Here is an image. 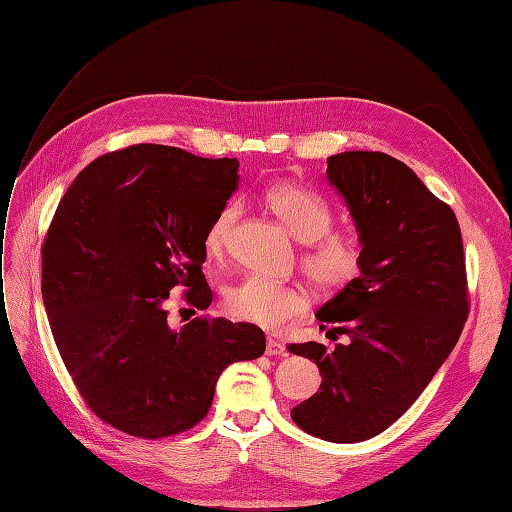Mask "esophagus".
Segmentation results:
<instances>
[{
  "instance_id": "34e87169",
  "label": "esophagus",
  "mask_w": 512,
  "mask_h": 512,
  "mask_svg": "<svg viewBox=\"0 0 512 512\" xmlns=\"http://www.w3.org/2000/svg\"><path fill=\"white\" fill-rule=\"evenodd\" d=\"M269 356H286L288 354V350H286V346L282 344V342H277V339H273V337H269L267 339V350H265Z\"/></svg>"
}]
</instances>
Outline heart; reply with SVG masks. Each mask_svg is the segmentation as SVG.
I'll return each mask as SVG.
<instances>
[{
    "instance_id": "b5f03b06",
    "label": "heart",
    "mask_w": 512,
    "mask_h": 512,
    "mask_svg": "<svg viewBox=\"0 0 512 512\" xmlns=\"http://www.w3.org/2000/svg\"><path fill=\"white\" fill-rule=\"evenodd\" d=\"M267 207L284 222L294 239L307 243L301 267L322 292H337L350 286L363 269V243L352 232H331L333 211L324 200L297 185H273L265 194ZM239 218L237 205H226L207 228L205 250L213 260L224 258L230 230ZM230 316L277 329L297 318L307 307V292L299 284H284L265 275L250 273L232 284L224 294Z\"/></svg>"
}]
</instances>
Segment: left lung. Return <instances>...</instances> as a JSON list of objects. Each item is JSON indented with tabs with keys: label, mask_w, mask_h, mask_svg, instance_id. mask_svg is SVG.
Instances as JSON below:
<instances>
[{
	"label": "left lung",
	"mask_w": 512,
	"mask_h": 512,
	"mask_svg": "<svg viewBox=\"0 0 512 512\" xmlns=\"http://www.w3.org/2000/svg\"><path fill=\"white\" fill-rule=\"evenodd\" d=\"M363 243L356 280L316 318L346 335L333 352L290 344L320 369V391L290 416L309 436L337 444L378 436L404 414L455 348L470 314L466 254L453 209L414 170L380 151L327 158Z\"/></svg>",
	"instance_id": "left-lung-1"
}]
</instances>
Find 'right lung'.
Wrapping results in <instances>:
<instances>
[{
  "mask_svg": "<svg viewBox=\"0 0 512 512\" xmlns=\"http://www.w3.org/2000/svg\"><path fill=\"white\" fill-rule=\"evenodd\" d=\"M237 158L132 145L91 162L61 198L42 245V299L87 408L158 440L207 416L222 371L262 356L250 322L198 316L168 327V292L207 309V228L239 183Z\"/></svg>",
  "mask_w": 512,
  "mask_h": 512,
  "instance_id": "add662e5",
  "label": "right lung"
}]
</instances>
